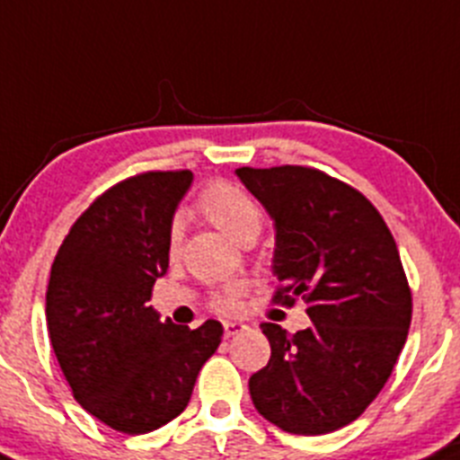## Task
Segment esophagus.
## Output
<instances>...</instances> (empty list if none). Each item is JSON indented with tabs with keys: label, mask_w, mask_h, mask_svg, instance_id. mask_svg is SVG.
<instances>
[{
	"label": "esophagus",
	"mask_w": 460,
	"mask_h": 460,
	"mask_svg": "<svg viewBox=\"0 0 460 460\" xmlns=\"http://www.w3.org/2000/svg\"><path fill=\"white\" fill-rule=\"evenodd\" d=\"M244 329H247V324H244V322H240V320H226L225 322V336L226 338L235 336V333H243Z\"/></svg>",
	"instance_id": "obj_1"
}]
</instances>
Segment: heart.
Returning a JSON list of instances; mask_svg holds the SVG:
<instances>
[{"label":"heart","instance_id":"obj_1","mask_svg":"<svg viewBox=\"0 0 460 460\" xmlns=\"http://www.w3.org/2000/svg\"><path fill=\"white\" fill-rule=\"evenodd\" d=\"M199 206L210 225L238 244L254 243L256 235L263 229V210H261L259 201L234 183L220 181L208 186L201 192ZM179 240H181V225L177 222L170 231L172 252H177ZM216 306L225 313L238 311L240 288H229L217 295Z\"/></svg>","mask_w":460,"mask_h":460}]
</instances>
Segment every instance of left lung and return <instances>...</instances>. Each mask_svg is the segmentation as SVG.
<instances>
[{"mask_svg": "<svg viewBox=\"0 0 460 460\" xmlns=\"http://www.w3.org/2000/svg\"><path fill=\"white\" fill-rule=\"evenodd\" d=\"M274 222L281 304L302 297L311 327L261 329L272 356L250 376L256 411L279 429L322 436L354 422L388 381L411 327V290L379 210L311 167H240Z\"/></svg>", "mask_w": 460, "mask_h": 460, "instance_id": "obj_1", "label": "left lung"}]
</instances>
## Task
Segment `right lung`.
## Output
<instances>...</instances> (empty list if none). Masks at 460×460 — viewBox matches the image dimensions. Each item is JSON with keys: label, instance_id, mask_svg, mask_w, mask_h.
Returning a JSON list of instances; mask_svg holds the SVG:
<instances>
[{"label": "right lung", "instance_id": "right-lung-1", "mask_svg": "<svg viewBox=\"0 0 460 460\" xmlns=\"http://www.w3.org/2000/svg\"><path fill=\"white\" fill-rule=\"evenodd\" d=\"M192 172L127 179L75 222L51 265L45 317L75 399L115 431L140 436L177 418L222 341L161 320L149 304L170 263V231Z\"/></svg>", "mask_w": 460, "mask_h": 460}]
</instances>
